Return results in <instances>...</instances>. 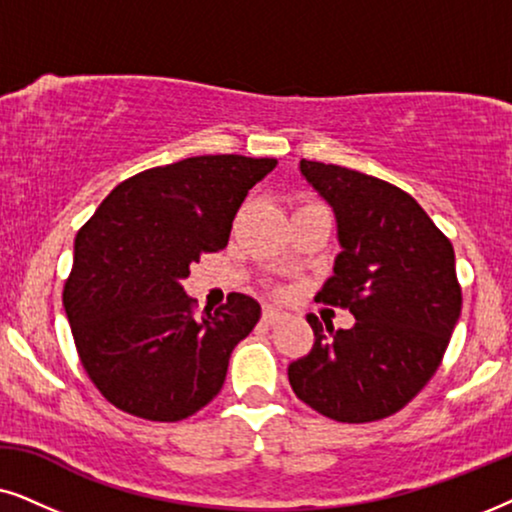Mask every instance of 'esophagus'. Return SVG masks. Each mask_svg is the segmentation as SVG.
<instances>
[{
    "instance_id": "obj_1",
    "label": "esophagus",
    "mask_w": 512,
    "mask_h": 512,
    "mask_svg": "<svg viewBox=\"0 0 512 512\" xmlns=\"http://www.w3.org/2000/svg\"><path fill=\"white\" fill-rule=\"evenodd\" d=\"M262 318H264V323L274 325V323H281V320L288 318V313L276 309V306H267V309H264V313H262Z\"/></svg>"
}]
</instances>
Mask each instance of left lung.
<instances>
[{
  "mask_svg": "<svg viewBox=\"0 0 512 512\" xmlns=\"http://www.w3.org/2000/svg\"><path fill=\"white\" fill-rule=\"evenodd\" d=\"M332 208L337 255L316 299L346 306L349 330L309 313L313 349L288 367L302 403L342 424L391 417L428 384L461 316L454 248L426 210L379 177L299 161Z\"/></svg>",
  "mask_w": 512,
  "mask_h": 512,
  "instance_id": "8db88e82",
  "label": "left lung"
}]
</instances>
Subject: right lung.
I'll list each match as a JSON object with an SVG mask.
<instances>
[{
  "label": "right lung",
  "mask_w": 512,
  "mask_h": 512,
  "mask_svg": "<svg viewBox=\"0 0 512 512\" xmlns=\"http://www.w3.org/2000/svg\"><path fill=\"white\" fill-rule=\"evenodd\" d=\"M276 163L215 154L149 168L79 229L63 304L81 365L114 407L180 421L220 393L231 351L262 309L231 292L194 318L182 281L201 252L227 248L238 208Z\"/></svg>",
  "instance_id": "add662e5"
}]
</instances>
